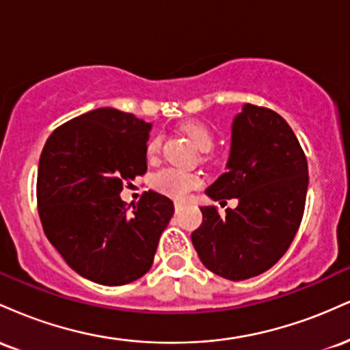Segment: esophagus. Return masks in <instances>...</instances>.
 Here are the masks:
<instances>
[{"instance_id": "34e87169", "label": "esophagus", "mask_w": 350, "mask_h": 350, "mask_svg": "<svg viewBox=\"0 0 350 350\" xmlns=\"http://www.w3.org/2000/svg\"><path fill=\"white\" fill-rule=\"evenodd\" d=\"M174 211H176V214H179V212L183 211V204H180V202H174Z\"/></svg>"}]
</instances>
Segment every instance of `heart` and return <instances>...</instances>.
<instances>
[{"mask_svg": "<svg viewBox=\"0 0 350 350\" xmlns=\"http://www.w3.org/2000/svg\"><path fill=\"white\" fill-rule=\"evenodd\" d=\"M183 133L191 139L199 150H211L214 144V131L202 122H187L180 126ZM159 150H161V138L154 136L146 144V154L148 158H156ZM202 180H200L199 174L191 171L176 170V167H166V170L156 172L152 178V187L159 192V194L167 196V198L174 200H184L192 191L200 187Z\"/></svg>", "mask_w": 350, "mask_h": 350, "instance_id": "obj_1", "label": "heart"}]
</instances>
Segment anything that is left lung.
Instances as JSON below:
<instances>
[{"mask_svg": "<svg viewBox=\"0 0 350 350\" xmlns=\"http://www.w3.org/2000/svg\"><path fill=\"white\" fill-rule=\"evenodd\" d=\"M308 161L283 116L245 103L232 123L227 172L206 189L211 199H239L220 215L200 207L202 224L191 240L200 262L222 278L240 281L270 270L303 219Z\"/></svg>", "mask_w": 350, "mask_h": 350, "instance_id": "8db88e82", "label": "left lung"}]
</instances>
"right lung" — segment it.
<instances>
[{
    "label": "right lung",
    "instance_id": "1",
    "mask_svg": "<svg viewBox=\"0 0 350 350\" xmlns=\"http://www.w3.org/2000/svg\"><path fill=\"white\" fill-rule=\"evenodd\" d=\"M151 123L115 108H97L60 124L39 159L38 207L49 242L74 271L122 286L151 268L174 206L148 191L133 211L124 184L148 170Z\"/></svg>",
    "mask_w": 350,
    "mask_h": 350
}]
</instances>
